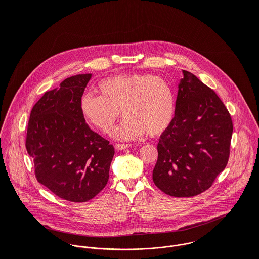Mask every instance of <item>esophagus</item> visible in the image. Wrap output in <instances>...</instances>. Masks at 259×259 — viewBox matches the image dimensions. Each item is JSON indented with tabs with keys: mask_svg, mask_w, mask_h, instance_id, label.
Instances as JSON below:
<instances>
[{
	"mask_svg": "<svg viewBox=\"0 0 259 259\" xmlns=\"http://www.w3.org/2000/svg\"><path fill=\"white\" fill-rule=\"evenodd\" d=\"M115 148L116 149H124V148H130V147H132V145H128V144H115Z\"/></svg>",
	"mask_w": 259,
	"mask_h": 259,
	"instance_id": "obj_1",
	"label": "esophagus"
}]
</instances>
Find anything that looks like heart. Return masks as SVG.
I'll return each mask as SVG.
<instances>
[{
    "mask_svg": "<svg viewBox=\"0 0 259 259\" xmlns=\"http://www.w3.org/2000/svg\"><path fill=\"white\" fill-rule=\"evenodd\" d=\"M99 96L84 94L79 111L91 125L110 134L120 116L125 119L114 130L117 140L154 138L165 133L176 113V96L164 78L151 74H121L98 83Z\"/></svg>",
    "mask_w": 259,
    "mask_h": 259,
    "instance_id": "heart-1",
    "label": "heart"
}]
</instances>
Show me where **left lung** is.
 <instances>
[{
    "label": "left lung",
    "instance_id": "obj_1",
    "mask_svg": "<svg viewBox=\"0 0 259 259\" xmlns=\"http://www.w3.org/2000/svg\"><path fill=\"white\" fill-rule=\"evenodd\" d=\"M176 114L160 136L152 181L175 197H190L207 190L225 168L233 132L226 107L213 90L183 71Z\"/></svg>",
    "mask_w": 259,
    "mask_h": 259
}]
</instances>
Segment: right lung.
I'll list each match as a JSON object with an SVG mask.
<instances>
[{
    "instance_id": "right-lung-1",
    "label": "right lung",
    "mask_w": 259,
    "mask_h": 259,
    "mask_svg": "<svg viewBox=\"0 0 259 259\" xmlns=\"http://www.w3.org/2000/svg\"><path fill=\"white\" fill-rule=\"evenodd\" d=\"M92 74L66 78L33 107L26 148L37 182L62 199L85 202L108 184L114 148L93 132L79 111Z\"/></svg>"
}]
</instances>
